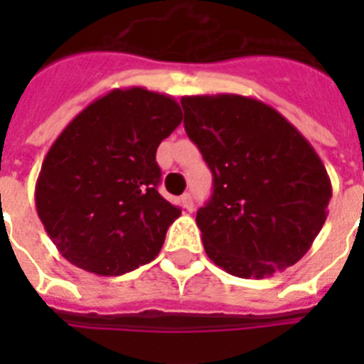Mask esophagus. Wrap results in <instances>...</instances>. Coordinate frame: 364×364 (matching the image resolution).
Returning <instances> with one entry per match:
<instances>
[{
  "mask_svg": "<svg viewBox=\"0 0 364 364\" xmlns=\"http://www.w3.org/2000/svg\"><path fill=\"white\" fill-rule=\"evenodd\" d=\"M181 204H183V208H185V210L187 211H193L194 210V204H193V196H191V194H183L181 196Z\"/></svg>",
  "mask_w": 364,
  "mask_h": 364,
  "instance_id": "34e87169",
  "label": "esophagus"
}]
</instances>
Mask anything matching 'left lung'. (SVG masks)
<instances>
[{"mask_svg":"<svg viewBox=\"0 0 364 364\" xmlns=\"http://www.w3.org/2000/svg\"><path fill=\"white\" fill-rule=\"evenodd\" d=\"M185 130L213 173L196 213L208 257L236 277L299 262L325 225L331 179L310 141L274 107L240 94L183 96Z\"/></svg>","mask_w":364,"mask_h":364,"instance_id":"8db88e82","label":"left lung"}]
</instances>
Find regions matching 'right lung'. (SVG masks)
<instances>
[{
    "label": "right lung",
    "instance_id": "1",
    "mask_svg": "<svg viewBox=\"0 0 364 364\" xmlns=\"http://www.w3.org/2000/svg\"><path fill=\"white\" fill-rule=\"evenodd\" d=\"M181 121L171 96L128 87L65 126L36 183L37 215L64 259L96 276H122L160 253L181 210L156 191V149Z\"/></svg>",
    "mask_w": 364,
    "mask_h": 364
}]
</instances>
